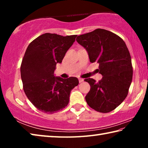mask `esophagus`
<instances>
[{"label": "esophagus", "mask_w": 148, "mask_h": 148, "mask_svg": "<svg viewBox=\"0 0 148 148\" xmlns=\"http://www.w3.org/2000/svg\"><path fill=\"white\" fill-rule=\"evenodd\" d=\"M78 79H79V83H82V82H83L84 80L83 78H81V77H79Z\"/></svg>", "instance_id": "obj_1"}]
</instances>
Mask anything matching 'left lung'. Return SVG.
<instances>
[{
  "label": "left lung",
  "instance_id": "left-lung-1",
  "mask_svg": "<svg viewBox=\"0 0 148 148\" xmlns=\"http://www.w3.org/2000/svg\"><path fill=\"white\" fill-rule=\"evenodd\" d=\"M76 41L87 50L90 62L99 64L97 71L102 76L98 82L84 79L91 87L86 96L87 104L102 113L112 111L127 97L132 79L131 57L126 44L117 34L102 29L79 35Z\"/></svg>",
  "mask_w": 148,
  "mask_h": 148
}]
</instances>
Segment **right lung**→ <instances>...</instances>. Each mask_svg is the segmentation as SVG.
<instances>
[{
	"label": "right lung",
	"instance_id": "add662e5",
	"mask_svg": "<svg viewBox=\"0 0 148 148\" xmlns=\"http://www.w3.org/2000/svg\"><path fill=\"white\" fill-rule=\"evenodd\" d=\"M77 35L62 36L45 33L27 47L21 64L25 93L40 111L53 114L68 105L71 90L77 86V77L54 76L57 63H61Z\"/></svg>",
	"mask_w": 148,
	"mask_h": 148
}]
</instances>
